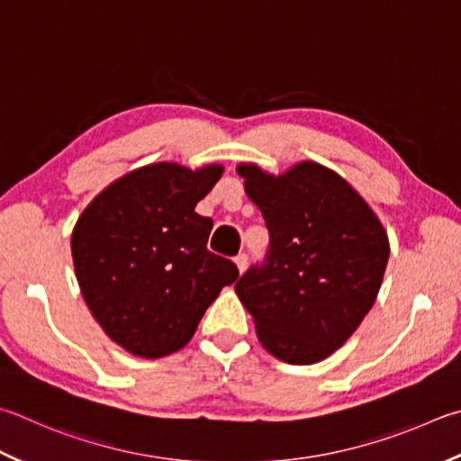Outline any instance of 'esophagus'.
<instances>
[{
	"label": "esophagus",
	"instance_id": "esophagus-1",
	"mask_svg": "<svg viewBox=\"0 0 461 461\" xmlns=\"http://www.w3.org/2000/svg\"><path fill=\"white\" fill-rule=\"evenodd\" d=\"M233 262H236L240 274H244V272H246V267H248V256H246V254H240V256H236V259H233Z\"/></svg>",
	"mask_w": 461,
	"mask_h": 461
}]
</instances>
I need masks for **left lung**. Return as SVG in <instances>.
Segmentation results:
<instances>
[{
    "label": "left lung",
    "instance_id": "8db88e82",
    "mask_svg": "<svg viewBox=\"0 0 461 461\" xmlns=\"http://www.w3.org/2000/svg\"><path fill=\"white\" fill-rule=\"evenodd\" d=\"M270 231L266 262L236 284L258 340L290 365L324 361L350 339L379 294L389 238L337 171L300 161L280 175L238 165Z\"/></svg>",
    "mask_w": 461,
    "mask_h": 461
}]
</instances>
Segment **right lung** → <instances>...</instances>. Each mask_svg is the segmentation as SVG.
Masks as SVG:
<instances>
[{
    "label": "right lung",
    "instance_id": "obj_1",
    "mask_svg": "<svg viewBox=\"0 0 461 461\" xmlns=\"http://www.w3.org/2000/svg\"><path fill=\"white\" fill-rule=\"evenodd\" d=\"M223 165L153 163L92 199L72 230L74 272L92 316L131 355L161 358L187 345L197 324L240 276L207 249L213 221L195 205Z\"/></svg>",
    "mask_w": 461,
    "mask_h": 461
}]
</instances>
